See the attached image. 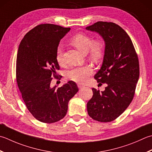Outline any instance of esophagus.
I'll list each match as a JSON object with an SVG mask.
<instances>
[{
  "instance_id": "34e87169",
  "label": "esophagus",
  "mask_w": 152,
  "mask_h": 152,
  "mask_svg": "<svg viewBox=\"0 0 152 152\" xmlns=\"http://www.w3.org/2000/svg\"><path fill=\"white\" fill-rule=\"evenodd\" d=\"M78 87L80 88V89H82L83 88L85 87V86L84 84H78Z\"/></svg>"
}]
</instances>
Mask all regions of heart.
I'll use <instances>...</instances> for the list:
<instances>
[{"label":"heart","instance_id":"1","mask_svg":"<svg viewBox=\"0 0 152 152\" xmlns=\"http://www.w3.org/2000/svg\"><path fill=\"white\" fill-rule=\"evenodd\" d=\"M70 44L83 54L88 53L91 61L99 62L104 54V45L102 41H94L92 39L86 34H78L71 39ZM56 60L61 66L64 65L62 57V48L59 46L56 53ZM93 74V69L90 66H79L71 68L66 72L68 78L78 83H84Z\"/></svg>","mask_w":152,"mask_h":152}]
</instances>
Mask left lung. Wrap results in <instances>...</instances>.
Instances as JSON below:
<instances>
[{
	"mask_svg": "<svg viewBox=\"0 0 152 152\" xmlns=\"http://www.w3.org/2000/svg\"><path fill=\"white\" fill-rule=\"evenodd\" d=\"M86 29L97 33L105 42L103 63L94 78L107 84L102 91L92 88L88 113L95 121L107 123L119 117L132 102L140 75L138 56L129 35L116 23L97 22Z\"/></svg>",
	"mask_w": 152,
	"mask_h": 152,
	"instance_id": "1",
	"label": "left lung"
}]
</instances>
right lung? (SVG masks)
<instances>
[{
  "instance_id": "obj_1",
  "label": "right lung",
  "mask_w": 152,
  "mask_h": 152,
  "mask_svg": "<svg viewBox=\"0 0 152 152\" xmlns=\"http://www.w3.org/2000/svg\"><path fill=\"white\" fill-rule=\"evenodd\" d=\"M69 28L45 23L35 27L21 41L16 59V80L27 108L37 120L53 123L64 117L68 104L78 91L73 81L50 86L59 65L56 53Z\"/></svg>"
}]
</instances>
